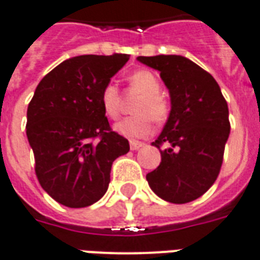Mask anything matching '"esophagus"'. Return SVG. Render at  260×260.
Wrapping results in <instances>:
<instances>
[{"mask_svg": "<svg viewBox=\"0 0 260 260\" xmlns=\"http://www.w3.org/2000/svg\"><path fill=\"white\" fill-rule=\"evenodd\" d=\"M142 146H144V144L140 142V141H130V149H132V150H138V149L142 148Z\"/></svg>", "mask_w": 260, "mask_h": 260, "instance_id": "34e87169", "label": "esophagus"}]
</instances>
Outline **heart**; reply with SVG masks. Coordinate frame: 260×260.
<instances>
[{"label":"heart","mask_w":260,"mask_h":260,"mask_svg":"<svg viewBox=\"0 0 260 260\" xmlns=\"http://www.w3.org/2000/svg\"><path fill=\"white\" fill-rule=\"evenodd\" d=\"M130 89L141 94L134 106L137 115L127 116L115 124V132L126 138H145L154 130L153 120L157 123L166 122L170 115V103L160 93L157 77L148 69L133 72L127 77ZM119 89L114 84H106L100 92L103 112L110 119H116L120 114Z\"/></svg>","instance_id":"obj_1"}]
</instances>
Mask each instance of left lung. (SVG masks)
<instances>
[{
  "label": "left lung",
  "mask_w": 260,
  "mask_h": 260,
  "mask_svg": "<svg viewBox=\"0 0 260 260\" xmlns=\"http://www.w3.org/2000/svg\"><path fill=\"white\" fill-rule=\"evenodd\" d=\"M137 59L160 72L171 96L168 120L152 144L160 149L161 162L146 180L167 202H191L205 194L220 174L231 132L226 100L212 74L187 58Z\"/></svg>",
  "instance_id": "1"
}]
</instances>
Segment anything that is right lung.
Segmentation results:
<instances>
[{"label":"right lung","mask_w":260,"mask_h":260,"mask_svg":"<svg viewBox=\"0 0 260 260\" xmlns=\"http://www.w3.org/2000/svg\"><path fill=\"white\" fill-rule=\"evenodd\" d=\"M128 61L126 54L80 55L42 78L27 110V137L40 186L58 203L86 207L110 184L112 162L130 150L112 132L100 92Z\"/></svg>","instance_id":"right-lung-1"}]
</instances>
